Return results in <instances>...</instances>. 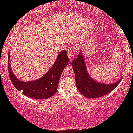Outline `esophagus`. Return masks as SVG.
Listing matches in <instances>:
<instances>
[{
	"mask_svg": "<svg viewBox=\"0 0 133 133\" xmlns=\"http://www.w3.org/2000/svg\"><path fill=\"white\" fill-rule=\"evenodd\" d=\"M68 54L69 57L71 59H72V57L74 56V51H73L72 49L69 50V51H68Z\"/></svg>",
	"mask_w": 133,
	"mask_h": 133,
	"instance_id": "obj_1",
	"label": "esophagus"
}]
</instances>
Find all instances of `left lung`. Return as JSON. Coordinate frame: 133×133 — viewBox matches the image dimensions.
<instances>
[{"mask_svg": "<svg viewBox=\"0 0 133 133\" xmlns=\"http://www.w3.org/2000/svg\"><path fill=\"white\" fill-rule=\"evenodd\" d=\"M72 69L76 77L77 89L88 98H97L111 92L118 86L122 79L111 84H106L96 82L90 77L85 65L84 59L81 52L78 57L72 61Z\"/></svg>", "mask_w": 133, "mask_h": 133, "instance_id": "left-lung-1", "label": "left lung"}]
</instances>
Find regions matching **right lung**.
Here are the masks:
<instances>
[{
    "mask_svg": "<svg viewBox=\"0 0 133 133\" xmlns=\"http://www.w3.org/2000/svg\"><path fill=\"white\" fill-rule=\"evenodd\" d=\"M10 52L8 56L9 75L13 85L18 91H22V94L33 99H48L57 91L59 79L64 69L69 62L67 51L59 53L56 62L46 74L40 79L30 82H23L18 79L10 68Z\"/></svg>",
    "mask_w": 133,
    "mask_h": 133,
    "instance_id": "1",
    "label": "right lung"
}]
</instances>
